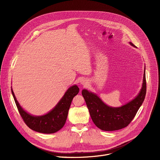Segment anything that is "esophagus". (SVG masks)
Here are the masks:
<instances>
[{
  "label": "esophagus",
  "mask_w": 160,
  "mask_h": 160,
  "mask_svg": "<svg viewBox=\"0 0 160 160\" xmlns=\"http://www.w3.org/2000/svg\"><path fill=\"white\" fill-rule=\"evenodd\" d=\"M81 83H82V84H83V85H85V84H86V82L82 80V81L81 82Z\"/></svg>",
  "instance_id": "esophagus-1"
}]
</instances>
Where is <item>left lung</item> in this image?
<instances>
[{
	"instance_id": "1",
	"label": "left lung",
	"mask_w": 160,
	"mask_h": 160,
	"mask_svg": "<svg viewBox=\"0 0 160 160\" xmlns=\"http://www.w3.org/2000/svg\"><path fill=\"white\" fill-rule=\"evenodd\" d=\"M130 43L135 47L130 42ZM90 115L94 123L101 130L114 131L127 127L135 117L142 105L146 94V80L144 70L142 87L139 95L134 99L120 108L106 105L96 94L83 89L82 92Z\"/></svg>"
}]
</instances>
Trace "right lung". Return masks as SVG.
<instances>
[{"instance_id":"1","label":"right lung","mask_w":160,"mask_h":160,"mask_svg":"<svg viewBox=\"0 0 160 160\" xmlns=\"http://www.w3.org/2000/svg\"><path fill=\"white\" fill-rule=\"evenodd\" d=\"M11 92L22 120L30 128L40 133H53L64 125L72 101L79 92V88L73 85L68 88L56 107L49 113L41 117L32 116L22 109L17 101L12 88Z\"/></svg>"}]
</instances>
